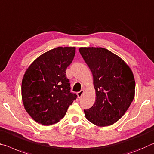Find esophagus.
Returning a JSON list of instances; mask_svg holds the SVG:
<instances>
[{"label":"esophagus","instance_id":"esophagus-1","mask_svg":"<svg viewBox=\"0 0 154 154\" xmlns=\"http://www.w3.org/2000/svg\"><path fill=\"white\" fill-rule=\"evenodd\" d=\"M83 94H84V90H80L79 92H78L77 93V95H78V97L79 98H80L82 96V95H83Z\"/></svg>","mask_w":154,"mask_h":154}]
</instances>
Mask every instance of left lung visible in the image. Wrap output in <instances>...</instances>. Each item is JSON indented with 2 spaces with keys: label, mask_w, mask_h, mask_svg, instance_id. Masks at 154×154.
<instances>
[{
  "label": "left lung",
  "mask_w": 154,
  "mask_h": 154,
  "mask_svg": "<svg viewBox=\"0 0 154 154\" xmlns=\"http://www.w3.org/2000/svg\"><path fill=\"white\" fill-rule=\"evenodd\" d=\"M79 52L92 72L96 94L94 106L84 110L85 117L97 126L112 125L125 114L134 97L132 70L106 48L81 47Z\"/></svg>",
  "instance_id": "obj_1"
}]
</instances>
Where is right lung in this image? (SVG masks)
Masks as SVG:
<instances>
[{"label": "right lung", "mask_w": 154, "mask_h": 154, "mask_svg": "<svg viewBox=\"0 0 154 154\" xmlns=\"http://www.w3.org/2000/svg\"><path fill=\"white\" fill-rule=\"evenodd\" d=\"M75 47H58L37 58L25 72L22 82V99L26 111L44 125L59 122L76 99L70 92L66 77Z\"/></svg>", "instance_id": "obj_1"}]
</instances>
